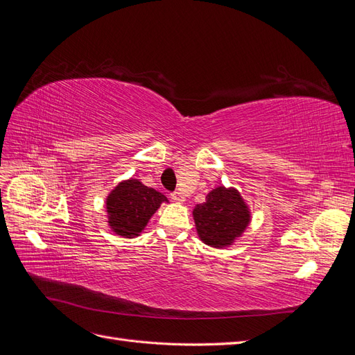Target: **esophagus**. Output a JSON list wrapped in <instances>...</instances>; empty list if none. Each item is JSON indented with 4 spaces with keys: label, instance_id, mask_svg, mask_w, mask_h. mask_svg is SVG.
<instances>
[{
    "label": "esophagus",
    "instance_id": "34e87169",
    "mask_svg": "<svg viewBox=\"0 0 355 355\" xmlns=\"http://www.w3.org/2000/svg\"><path fill=\"white\" fill-rule=\"evenodd\" d=\"M171 200L173 201H176V202H184L185 201V197H184V194H182V192H173V194H171Z\"/></svg>",
    "mask_w": 355,
    "mask_h": 355
}]
</instances>
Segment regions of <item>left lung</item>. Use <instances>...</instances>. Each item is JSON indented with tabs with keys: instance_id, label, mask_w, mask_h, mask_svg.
<instances>
[{
	"instance_id": "1",
	"label": "left lung",
	"mask_w": 355,
	"mask_h": 355,
	"mask_svg": "<svg viewBox=\"0 0 355 355\" xmlns=\"http://www.w3.org/2000/svg\"><path fill=\"white\" fill-rule=\"evenodd\" d=\"M200 240L214 249L232 245L249 227L252 214L235 188L218 187L210 191L206 201L192 210Z\"/></svg>"
}]
</instances>
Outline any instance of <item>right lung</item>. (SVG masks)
<instances>
[{
  "mask_svg": "<svg viewBox=\"0 0 355 355\" xmlns=\"http://www.w3.org/2000/svg\"><path fill=\"white\" fill-rule=\"evenodd\" d=\"M161 202H168L167 197L145 187L141 180H123L106 198L110 228L125 239L137 237L159 209Z\"/></svg>",
  "mask_w": 355,
  "mask_h": 355,
  "instance_id": "add662e5",
  "label": "right lung"
}]
</instances>
